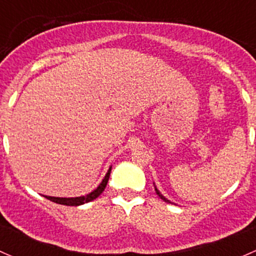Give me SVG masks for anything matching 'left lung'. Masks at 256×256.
Instances as JSON below:
<instances>
[{
  "label": "left lung",
  "mask_w": 256,
  "mask_h": 256,
  "mask_svg": "<svg viewBox=\"0 0 256 256\" xmlns=\"http://www.w3.org/2000/svg\"><path fill=\"white\" fill-rule=\"evenodd\" d=\"M156 192H157V194H158V196H160V197H161V198H162V200H164V202H170V200H166V198H164V196H162V194H161V193H160V192H158V190H157V188H156Z\"/></svg>",
  "instance_id": "8db88e82"
}]
</instances>
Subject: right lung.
<instances>
[{"label":"right lung","mask_w":256,"mask_h":256,"mask_svg":"<svg viewBox=\"0 0 256 256\" xmlns=\"http://www.w3.org/2000/svg\"><path fill=\"white\" fill-rule=\"evenodd\" d=\"M110 172H112V168H109L106 176H105L104 180H102V182L100 183L99 187H98L95 190H92V193H89V194L82 196V197H76V198H58V197H47V196H46V198L49 200H52V202L58 203V204H63V206H80V204H84V203L92 202V200H94L95 198H98L102 192H104L105 187H106L108 184V180H109Z\"/></svg>","instance_id":"1"}]
</instances>
